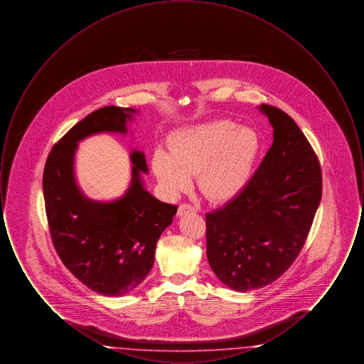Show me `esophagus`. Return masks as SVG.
Segmentation results:
<instances>
[{
  "mask_svg": "<svg viewBox=\"0 0 364 364\" xmlns=\"http://www.w3.org/2000/svg\"><path fill=\"white\" fill-rule=\"evenodd\" d=\"M198 210L193 208V206H191V205H180L178 206V210H177V215L178 217H183V215H186V214H190V213H196Z\"/></svg>",
  "mask_w": 364,
  "mask_h": 364,
  "instance_id": "esophagus-1",
  "label": "esophagus"
}]
</instances>
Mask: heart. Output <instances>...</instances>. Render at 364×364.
<instances>
[{
	"mask_svg": "<svg viewBox=\"0 0 364 364\" xmlns=\"http://www.w3.org/2000/svg\"><path fill=\"white\" fill-rule=\"evenodd\" d=\"M259 151L257 132L228 120H214L178 132L171 154L156 150L153 171L162 187L177 195L198 176L202 193L214 202L235 198L247 184Z\"/></svg>",
	"mask_w": 364,
	"mask_h": 364,
	"instance_id": "1",
	"label": "heart"
}]
</instances>
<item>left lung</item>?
Instances as JSON below:
<instances>
[{"label": "left lung", "instance_id": "8db88e82", "mask_svg": "<svg viewBox=\"0 0 364 364\" xmlns=\"http://www.w3.org/2000/svg\"><path fill=\"white\" fill-rule=\"evenodd\" d=\"M273 144L250 181L206 215L208 259L228 288L247 292L272 284L297 258L322 196L319 161L292 117L260 105Z\"/></svg>", "mask_w": 364, "mask_h": 364}]
</instances>
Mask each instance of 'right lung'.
Segmentation results:
<instances>
[{"label": "right lung", "mask_w": 364, "mask_h": 364, "mask_svg": "<svg viewBox=\"0 0 364 364\" xmlns=\"http://www.w3.org/2000/svg\"><path fill=\"white\" fill-rule=\"evenodd\" d=\"M139 110L105 106L90 113L58 140L43 171V198L54 248L70 273L104 296L129 294L150 273L158 239L172 224L177 206L144 188L149 168L134 150L131 183L122 198L92 200L79 188L75 154L79 141L97 134L128 132Z\"/></svg>", "instance_id": "right-lung-1"}]
</instances>
